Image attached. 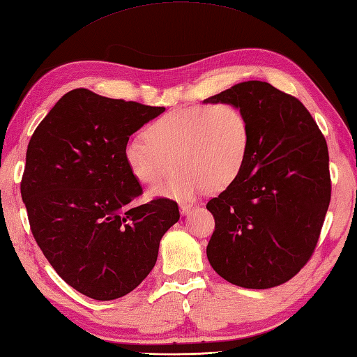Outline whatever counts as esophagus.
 <instances>
[{"mask_svg": "<svg viewBox=\"0 0 357 357\" xmlns=\"http://www.w3.org/2000/svg\"><path fill=\"white\" fill-rule=\"evenodd\" d=\"M192 208H194V204L181 203V204H180V212H181V215H188V213L192 211Z\"/></svg>", "mask_w": 357, "mask_h": 357, "instance_id": "obj_1", "label": "esophagus"}]
</instances>
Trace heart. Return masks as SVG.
<instances>
[{
  "mask_svg": "<svg viewBox=\"0 0 357 357\" xmlns=\"http://www.w3.org/2000/svg\"><path fill=\"white\" fill-rule=\"evenodd\" d=\"M145 139L125 144L123 158L132 177L154 186L176 166L165 185L151 197L192 200L206 188L223 189L238 177L250 145L248 117L241 109L220 102L209 107L178 108L146 126Z\"/></svg>",
  "mask_w": 357,
  "mask_h": 357,
  "instance_id": "1",
  "label": "heart"
}]
</instances>
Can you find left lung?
<instances>
[{
    "label": "left lung",
    "instance_id": "obj_1",
    "mask_svg": "<svg viewBox=\"0 0 357 357\" xmlns=\"http://www.w3.org/2000/svg\"><path fill=\"white\" fill-rule=\"evenodd\" d=\"M203 102L236 105L250 130L238 177L206 204L215 218L206 255L235 286H280L319 238L331 194L327 142L296 98L267 82H240Z\"/></svg>",
    "mask_w": 357,
    "mask_h": 357
}]
</instances>
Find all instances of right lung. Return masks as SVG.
Here are the masks:
<instances>
[{
  "label": "right lung",
  "instance_id": "add662e5",
  "mask_svg": "<svg viewBox=\"0 0 357 357\" xmlns=\"http://www.w3.org/2000/svg\"><path fill=\"white\" fill-rule=\"evenodd\" d=\"M163 112L76 89L29 142L21 197L31 234L56 273L85 296L112 301L136 289L180 218L168 199L130 206L142 186L125 163V144Z\"/></svg>",
  "mask_w": 357,
  "mask_h": 357
}]
</instances>
